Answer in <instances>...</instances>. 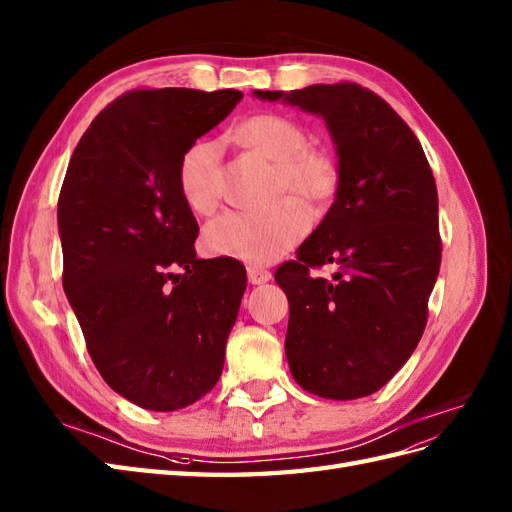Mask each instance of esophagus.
<instances>
[{
    "instance_id": "obj_1",
    "label": "esophagus",
    "mask_w": 512,
    "mask_h": 512,
    "mask_svg": "<svg viewBox=\"0 0 512 512\" xmlns=\"http://www.w3.org/2000/svg\"><path fill=\"white\" fill-rule=\"evenodd\" d=\"M247 280L249 284H265L271 280V271L263 267H247Z\"/></svg>"
}]
</instances>
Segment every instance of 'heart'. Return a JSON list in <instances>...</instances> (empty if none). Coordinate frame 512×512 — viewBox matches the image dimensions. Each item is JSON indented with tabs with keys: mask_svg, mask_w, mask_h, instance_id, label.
<instances>
[{
	"mask_svg": "<svg viewBox=\"0 0 512 512\" xmlns=\"http://www.w3.org/2000/svg\"><path fill=\"white\" fill-rule=\"evenodd\" d=\"M230 139L247 152L276 165L273 195L293 193L308 204H328L341 184L339 160L326 147L308 145V132L295 119L278 112H260L243 119ZM178 189L197 215H208L219 199L217 149L210 143L191 145L180 158ZM308 210L286 197L265 213H226L204 230V249L210 256L267 265L304 239Z\"/></svg>",
	"mask_w": 512,
	"mask_h": 512,
	"instance_id": "b5f03b06",
	"label": "heart"
}]
</instances>
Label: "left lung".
Returning <instances> with one entry per match:
<instances>
[{"mask_svg":"<svg viewBox=\"0 0 512 512\" xmlns=\"http://www.w3.org/2000/svg\"><path fill=\"white\" fill-rule=\"evenodd\" d=\"M323 117L341 167L334 204L278 267L289 297L284 352L295 382L326 400L380 391L404 367L428 321L441 267L439 195L404 119L354 82L254 91ZM332 264V281L310 268Z\"/></svg>","mask_w":512,"mask_h":512,"instance_id":"left-lung-1","label":"left lung"}]
</instances>
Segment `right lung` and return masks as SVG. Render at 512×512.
Returning a JSON list of instances; mask_svg holds the SVG:
<instances>
[{"instance_id":"right-lung-1","label":"right lung","mask_w":512,"mask_h":512,"mask_svg":"<svg viewBox=\"0 0 512 512\" xmlns=\"http://www.w3.org/2000/svg\"><path fill=\"white\" fill-rule=\"evenodd\" d=\"M241 91H128L71 156L58 197L62 286L97 371L128 402L171 413L217 384L247 286L239 260L195 254L182 154Z\"/></svg>"}]
</instances>
